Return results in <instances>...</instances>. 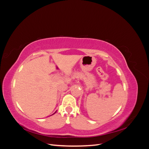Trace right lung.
<instances>
[{"mask_svg": "<svg viewBox=\"0 0 149 149\" xmlns=\"http://www.w3.org/2000/svg\"><path fill=\"white\" fill-rule=\"evenodd\" d=\"M55 113H54V114H55Z\"/></svg>", "mask_w": 149, "mask_h": 149, "instance_id": "obj_1", "label": "right lung"}]
</instances>
